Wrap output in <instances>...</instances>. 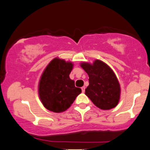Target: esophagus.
<instances>
[{"instance_id": "34e87169", "label": "esophagus", "mask_w": 150, "mask_h": 150, "mask_svg": "<svg viewBox=\"0 0 150 150\" xmlns=\"http://www.w3.org/2000/svg\"><path fill=\"white\" fill-rule=\"evenodd\" d=\"M82 92L83 93H84V91H85V86H82Z\"/></svg>"}]
</instances>
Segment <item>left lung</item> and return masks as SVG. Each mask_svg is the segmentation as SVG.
<instances>
[{"label": "left lung", "instance_id": "left-lung-1", "mask_svg": "<svg viewBox=\"0 0 150 150\" xmlns=\"http://www.w3.org/2000/svg\"><path fill=\"white\" fill-rule=\"evenodd\" d=\"M80 66L89 75V84L85 94L96 107L110 110L118 105L121 87L112 69L103 61L96 59L93 64L82 62Z\"/></svg>", "mask_w": 150, "mask_h": 150}]
</instances>
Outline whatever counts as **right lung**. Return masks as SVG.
Returning <instances> with one entry per match:
<instances>
[{"instance_id":"obj_1","label":"right lung","mask_w":150,"mask_h":150,"mask_svg":"<svg viewBox=\"0 0 150 150\" xmlns=\"http://www.w3.org/2000/svg\"><path fill=\"white\" fill-rule=\"evenodd\" d=\"M73 68L71 61L56 57L42 73L38 84V95L44 107L53 112L66 111L82 92L75 86L69 75Z\"/></svg>"}]
</instances>
